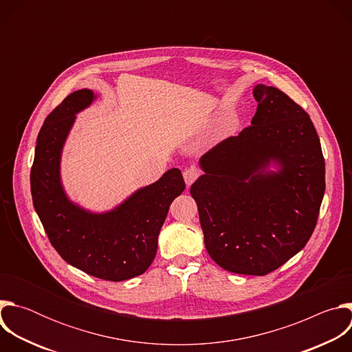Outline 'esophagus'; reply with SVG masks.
I'll return each mask as SVG.
<instances>
[{
    "label": "esophagus",
    "mask_w": 352,
    "mask_h": 352,
    "mask_svg": "<svg viewBox=\"0 0 352 352\" xmlns=\"http://www.w3.org/2000/svg\"><path fill=\"white\" fill-rule=\"evenodd\" d=\"M197 177H199V173H197L195 168H186V170L184 171V181H185V184H186L188 188L196 181Z\"/></svg>",
    "instance_id": "obj_1"
}]
</instances>
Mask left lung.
Masks as SVG:
<instances>
[{"mask_svg":"<svg viewBox=\"0 0 352 352\" xmlns=\"http://www.w3.org/2000/svg\"><path fill=\"white\" fill-rule=\"evenodd\" d=\"M256 113L200 157L190 186L205 246L224 270L265 276L309 241L324 195V159L309 116L277 87L256 85Z\"/></svg>","mask_w":352,"mask_h":352,"instance_id":"8db88e82","label":"left lung"}]
</instances>
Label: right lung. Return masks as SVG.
Listing matches in <instances>:
<instances>
[{"label":"right lung","instance_id":"right-lung-1","mask_svg":"<svg viewBox=\"0 0 352 352\" xmlns=\"http://www.w3.org/2000/svg\"><path fill=\"white\" fill-rule=\"evenodd\" d=\"M96 100L93 90H76L45 118L30 171L33 206L67 263L97 278L124 281L152 265L170 205L184 192L185 182L181 170L171 168L110 210L93 212L74 202L63 185V150L76 114Z\"/></svg>","mask_w":352,"mask_h":352}]
</instances>
